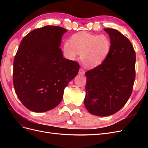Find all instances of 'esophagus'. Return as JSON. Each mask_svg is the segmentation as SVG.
I'll list each match as a JSON object with an SVG mask.
<instances>
[{
    "label": "esophagus",
    "instance_id": "1",
    "mask_svg": "<svg viewBox=\"0 0 148 148\" xmlns=\"http://www.w3.org/2000/svg\"><path fill=\"white\" fill-rule=\"evenodd\" d=\"M79 75H84V70L83 69H80L79 70Z\"/></svg>",
    "mask_w": 148,
    "mask_h": 148
}]
</instances>
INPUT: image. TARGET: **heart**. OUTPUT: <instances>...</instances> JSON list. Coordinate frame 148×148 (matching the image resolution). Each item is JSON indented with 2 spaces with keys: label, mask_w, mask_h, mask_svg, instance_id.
<instances>
[{
  "label": "heart",
  "mask_w": 148,
  "mask_h": 148,
  "mask_svg": "<svg viewBox=\"0 0 148 148\" xmlns=\"http://www.w3.org/2000/svg\"><path fill=\"white\" fill-rule=\"evenodd\" d=\"M110 48V41L106 36L80 33L73 35L69 39V42L64 44V50L70 59H74L78 54H81L84 66L94 68L106 60Z\"/></svg>",
  "instance_id": "heart-1"
}]
</instances>
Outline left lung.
Segmentation results:
<instances>
[{
  "mask_svg": "<svg viewBox=\"0 0 148 148\" xmlns=\"http://www.w3.org/2000/svg\"><path fill=\"white\" fill-rule=\"evenodd\" d=\"M109 34L111 48L100 65L88 71L84 104L89 113L101 117L120 110L130 97L135 79L136 54L131 42L119 31Z\"/></svg>",
  "mask_w": 148,
  "mask_h": 148,
  "instance_id": "left-lung-1",
  "label": "left lung"
}]
</instances>
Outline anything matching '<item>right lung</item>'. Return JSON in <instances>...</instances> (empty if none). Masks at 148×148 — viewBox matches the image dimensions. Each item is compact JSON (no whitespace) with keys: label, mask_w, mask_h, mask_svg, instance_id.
Wrapping results in <instances>:
<instances>
[{"label":"right lung","mask_w":148,"mask_h":148,"mask_svg":"<svg viewBox=\"0 0 148 148\" xmlns=\"http://www.w3.org/2000/svg\"><path fill=\"white\" fill-rule=\"evenodd\" d=\"M67 30L46 26L22 39L13 61V83L20 101L34 112H44L60 104L79 65L63 57L60 48Z\"/></svg>","instance_id":"1"}]
</instances>
